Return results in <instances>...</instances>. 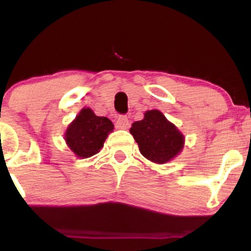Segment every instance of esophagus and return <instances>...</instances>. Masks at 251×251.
Listing matches in <instances>:
<instances>
[{
  "label": "esophagus",
  "instance_id": "obj_1",
  "mask_svg": "<svg viewBox=\"0 0 251 251\" xmlns=\"http://www.w3.org/2000/svg\"><path fill=\"white\" fill-rule=\"evenodd\" d=\"M117 126L119 128L126 129L129 126V119L127 116H119L117 119Z\"/></svg>",
  "mask_w": 251,
  "mask_h": 251
}]
</instances>
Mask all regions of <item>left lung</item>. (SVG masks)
<instances>
[{
  "label": "left lung",
  "mask_w": 251,
  "mask_h": 251,
  "mask_svg": "<svg viewBox=\"0 0 251 251\" xmlns=\"http://www.w3.org/2000/svg\"><path fill=\"white\" fill-rule=\"evenodd\" d=\"M129 132L140 153L153 163L169 162L183 149V134L157 109L146 112L143 120L132 124Z\"/></svg>",
  "instance_id": "obj_1"
}]
</instances>
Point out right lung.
Instances as JSON below:
<instances>
[{
    "label": "right lung",
    "mask_w": 251,
    "mask_h": 251,
    "mask_svg": "<svg viewBox=\"0 0 251 251\" xmlns=\"http://www.w3.org/2000/svg\"><path fill=\"white\" fill-rule=\"evenodd\" d=\"M113 124L106 117H98L91 108H83L66 131V142L80 158H88L100 151Z\"/></svg>",
    "instance_id": "1"
}]
</instances>
